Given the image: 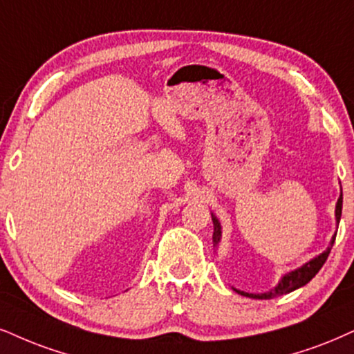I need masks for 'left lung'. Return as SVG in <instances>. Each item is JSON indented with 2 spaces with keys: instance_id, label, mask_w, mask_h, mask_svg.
<instances>
[{
  "instance_id": "left-lung-1",
  "label": "left lung",
  "mask_w": 354,
  "mask_h": 354,
  "mask_svg": "<svg viewBox=\"0 0 354 354\" xmlns=\"http://www.w3.org/2000/svg\"><path fill=\"white\" fill-rule=\"evenodd\" d=\"M342 208H343V192L342 195H339L338 202H337V208H335V216H337V223H339V218H342ZM212 220H213V246H216L218 243H220L221 239V226H220V221H218V218L213 215L212 213ZM335 238H337V234H335L333 238H331L330 241V246L326 248V251L322 252L320 256L313 257V259L308 261V263H305L304 266H300L295 270H290V272L283 274L281 281L274 289H270L269 292H264V294H248V292H243V290H238V294L244 295V297H250V299H276V297H281V295H286L289 294V292L299 289V287L305 286V283H308L312 281L313 277H315V274L318 270L322 269V266L325 264L326 257H328L330 251H331V246H333L335 243Z\"/></svg>"
}]
</instances>
